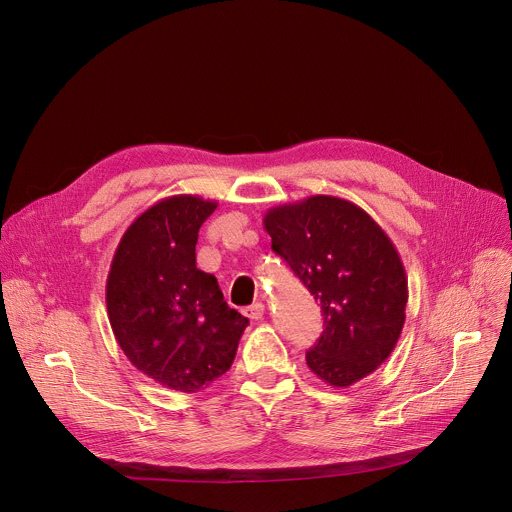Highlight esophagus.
Segmentation results:
<instances>
[{"mask_svg": "<svg viewBox=\"0 0 512 512\" xmlns=\"http://www.w3.org/2000/svg\"><path fill=\"white\" fill-rule=\"evenodd\" d=\"M263 314H265V306H263L261 302H257V304H253V306L245 308V316H247V318H251V320H261V318H263Z\"/></svg>", "mask_w": 512, "mask_h": 512, "instance_id": "esophagus-1", "label": "esophagus"}]
</instances>
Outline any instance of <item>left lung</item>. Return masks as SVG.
<instances>
[{
	"instance_id": "obj_1",
	"label": "left lung",
	"mask_w": 512,
	"mask_h": 512,
	"mask_svg": "<svg viewBox=\"0 0 512 512\" xmlns=\"http://www.w3.org/2000/svg\"><path fill=\"white\" fill-rule=\"evenodd\" d=\"M271 249L320 300L324 332L310 371L350 387L393 352L407 306V275L387 233L350 200L316 194L265 212Z\"/></svg>"
}]
</instances>
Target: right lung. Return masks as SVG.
<instances>
[{
  "instance_id": "1",
  "label": "right lung",
  "mask_w": 512,
  "mask_h": 512,
  "mask_svg": "<svg viewBox=\"0 0 512 512\" xmlns=\"http://www.w3.org/2000/svg\"><path fill=\"white\" fill-rule=\"evenodd\" d=\"M216 202L164 198L123 233L107 275L117 344L145 377L196 393L225 375L249 320L229 308L214 275L196 267L198 231Z\"/></svg>"
}]
</instances>
